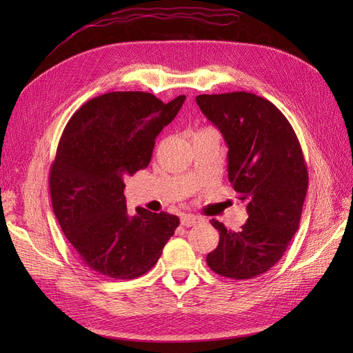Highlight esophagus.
I'll list each match as a JSON object with an SVG mask.
<instances>
[{
    "label": "esophagus",
    "mask_w": 353,
    "mask_h": 353,
    "mask_svg": "<svg viewBox=\"0 0 353 353\" xmlns=\"http://www.w3.org/2000/svg\"><path fill=\"white\" fill-rule=\"evenodd\" d=\"M199 222H201V218L194 216V215H183V216H181V223H183L184 227H193Z\"/></svg>",
    "instance_id": "esophagus-1"
}]
</instances>
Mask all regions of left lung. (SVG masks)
Returning <instances> with one entry per match:
<instances>
[{"label": "left lung", "instance_id": "obj_1", "mask_svg": "<svg viewBox=\"0 0 353 353\" xmlns=\"http://www.w3.org/2000/svg\"><path fill=\"white\" fill-rule=\"evenodd\" d=\"M196 101L228 145V179L249 215L240 231L210 221L219 243L206 262L227 279L249 280L283 258L299 230L307 191L302 147L285 116L259 95L201 94Z\"/></svg>", "mask_w": 353, "mask_h": 353}]
</instances>
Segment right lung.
I'll return each mask as SVG.
<instances>
[{"label": "right lung", "instance_id": "obj_1", "mask_svg": "<svg viewBox=\"0 0 353 353\" xmlns=\"http://www.w3.org/2000/svg\"><path fill=\"white\" fill-rule=\"evenodd\" d=\"M185 95L169 103L150 92H108L74 112L50 169L52 210L81 262L113 280L144 275L159 261L179 219L138 208L131 216L125 178L150 163L156 137Z\"/></svg>", "mask_w": 353, "mask_h": 353}]
</instances>
